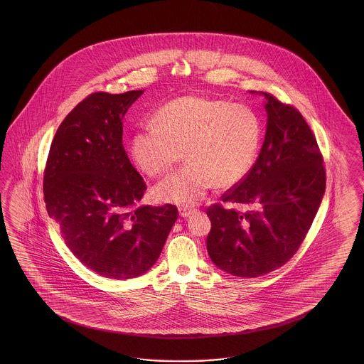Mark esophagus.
<instances>
[{
  "label": "esophagus",
  "instance_id": "1",
  "mask_svg": "<svg viewBox=\"0 0 364 364\" xmlns=\"http://www.w3.org/2000/svg\"><path fill=\"white\" fill-rule=\"evenodd\" d=\"M178 212H180L181 218H188V216H191L195 212V210H192V208H180Z\"/></svg>",
  "mask_w": 364,
  "mask_h": 364
}]
</instances>
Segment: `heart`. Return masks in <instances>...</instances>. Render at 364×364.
<instances>
[{
	"label": "heart",
	"mask_w": 364,
	"mask_h": 364,
	"mask_svg": "<svg viewBox=\"0 0 364 364\" xmlns=\"http://www.w3.org/2000/svg\"><path fill=\"white\" fill-rule=\"evenodd\" d=\"M133 133L131 152L148 176L169 172L186 156L189 163L154 188L159 201L193 205L208 189L240 183L254 166L262 122L242 104L203 96L172 100Z\"/></svg>",
	"instance_id": "obj_1"
}]
</instances>
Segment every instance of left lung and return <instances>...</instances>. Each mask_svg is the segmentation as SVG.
<instances>
[{
	"instance_id": "1",
	"label": "left lung",
	"mask_w": 364,
	"mask_h": 364,
	"mask_svg": "<svg viewBox=\"0 0 364 364\" xmlns=\"http://www.w3.org/2000/svg\"><path fill=\"white\" fill-rule=\"evenodd\" d=\"M256 93V92H252ZM265 99L267 131L259 157L247 176L221 200L250 210H207L210 260L239 277L267 275L296 254L326 191L319 145L295 107L269 93Z\"/></svg>"
}]
</instances>
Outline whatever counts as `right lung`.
<instances>
[{
    "label": "right lung",
    "mask_w": 364,
    "mask_h": 364,
    "mask_svg": "<svg viewBox=\"0 0 364 364\" xmlns=\"http://www.w3.org/2000/svg\"><path fill=\"white\" fill-rule=\"evenodd\" d=\"M144 90L96 92L58 127L44 172V198L66 247L97 275L124 280L156 263L176 205H139L146 184L122 145V119Z\"/></svg>",
    "instance_id": "obj_1"
}]
</instances>
